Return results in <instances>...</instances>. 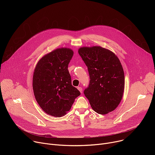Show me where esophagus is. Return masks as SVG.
Here are the masks:
<instances>
[{"mask_svg": "<svg viewBox=\"0 0 155 155\" xmlns=\"http://www.w3.org/2000/svg\"><path fill=\"white\" fill-rule=\"evenodd\" d=\"M77 89L79 90V91L81 93H82V87H77Z\"/></svg>", "mask_w": 155, "mask_h": 155, "instance_id": "1", "label": "esophagus"}]
</instances>
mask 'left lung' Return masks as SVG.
Segmentation results:
<instances>
[{
  "instance_id": "left-lung-1",
  "label": "left lung",
  "mask_w": 155,
  "mask_h": 155,
  "mask_svg": "<svg viewBox=\"0 0 155 155\" xmlns=\"http://www.w3.org/2000/svg\"><path fill=\"white\" fill-rule=\"evenodd\" d=\"M78 53L87 67L90 84L84 91L93 110L101 115L118 107L124 89V74L117 56L99 46L83 47Z\"/></svg>"
}]
</instances>
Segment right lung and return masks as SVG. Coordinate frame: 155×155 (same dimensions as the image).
Here are the masks:
<instances>
[{
    "label": "right lung",
    "instance_id": "right-lung-1",
    "mask_svg": "<svg viewBox=\"0 0 155 155\" xmlns=\"http://www.w3.org/2000/svg\"><path fill=\"white\" fill-rule=\"evenodd\" d=\"M74 54L72 49L57 48L44 55L33 74L35 98L41 109L54 117L64 116L80 92L72 85L68 65Z\"/></svg>",
    "mask_w": 155,
    "mask_h": 155
}]
</instances>
